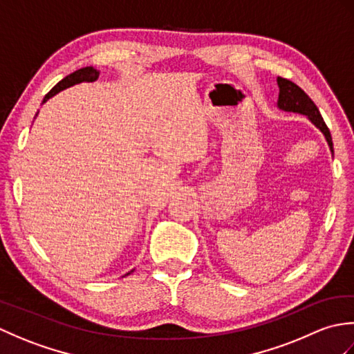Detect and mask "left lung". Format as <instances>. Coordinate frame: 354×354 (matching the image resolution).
<instances>
[{"instance_id": "obj_1", "label": "left lung", "mask_w": 354, "mask_h": 354, "mask_svg": "<svg viewBox=\"0 0 354 354\" xmlns=\"http://www.w3.org/2000/svg\"><path fill=\"white\" fill-rule=\"evenodd\" d=\"M278 88H280V95H278V108L283 111H290V112H298V114L307 115L312 123L319 127L321 132L326 135V140L330 146V150L333 152V141H332V135H330V131L327 124L322 120L319 109L317 108V104L312 102V99L307 95L301 88H299L297 84L293 82L278 77Z\"/></svg>"}]
</instances>
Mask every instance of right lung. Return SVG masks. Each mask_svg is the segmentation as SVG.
Returning <instances> with one entry per match:
<instances>
[{"instance_id":"obj_1","label":"right lung","mask_w":354,"mask_h":354,"mask_svg":"<svg viewBox=\"0 0 354 354\" xmlns=\"http://www.w3.org/2000/svg\"><path fill=\"white\" fill-rule=\"evenodd\" d=\"M97 77H99V71L94 70L93 66H85V68H80L77 71H74V73L70 74V76H66L61 82H59V84L55 88H53L47 95L44 97L42 103H45L50 99V97L57 94L59 91H62V89H65V88H70L73 85L80 84V82H94Z\"/></svg>"}]
</instances>
